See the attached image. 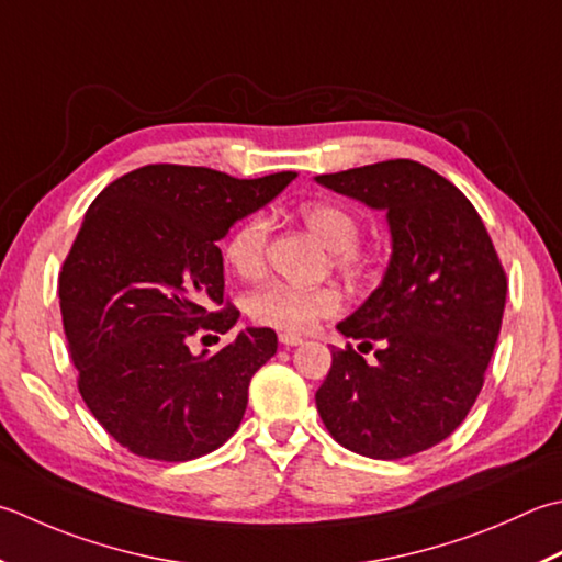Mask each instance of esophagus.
<instances>
[{"mask_svg":"<svg viewBox=\"0 0 562 562\" xmlns=\"http://www.w3.org/2000/svg\"><path fill=\"white\" fill-rule=\"evenodd\" d=\"M280 344L282 346H302L304 344V338L302 336H296V334H280Z\"/></svg>","mask_w":562,"mask_h":562,"instance_id":"esophagus-1","label":"esophagus"}]
</instances>
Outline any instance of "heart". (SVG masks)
<instances>
[{"label": "heart", "mask_w": 562, "mask_h": 562, "mask_svg": "<svg viewBox=\"0 0 562 562\" xmlns=\"http://www.w3.org/2000/svg\"><path fill=\"white\" fill-rule=\"evenodd\" d=\"M300 218L322 244L331 250L334 268L346 274H366L375 268L378 252L358 244L360 218L344 204L310 202L300 206ZM270 222L266 214H250L226 238L224 256L244 280L266 272ZM340 294L334 288H300L272 282L250 294L248 314L256 324L280 328L288 334L310 331L318 318L340 312Z\"/></svg>", "instance_id": "1"}]
</instances>
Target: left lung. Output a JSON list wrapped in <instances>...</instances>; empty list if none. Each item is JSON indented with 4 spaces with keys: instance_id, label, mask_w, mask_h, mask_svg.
<instances>
[{
    "instance_id": "8db88e82",
    "label": "left lung",
    "mask_w": 562,
    "mask_h": 562,
    "mask_svg": "<svg viewBox=\"0 0 562 562\" xmlns=\"http://www.w3.org/2000/svg\"><path fill=\"white\" fill-rule=\"evenodd\" d=\"M318 184L387 214L392 256L380 288L336 328L375 350H331L316 409L353 453L397 460L463 424L497 344L507 274L468 196L416 160L318 175Z\"/></svg>"
}]
</instances>
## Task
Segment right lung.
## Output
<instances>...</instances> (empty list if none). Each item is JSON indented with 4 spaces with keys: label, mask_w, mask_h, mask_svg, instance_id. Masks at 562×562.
Instances as JSON below:
<instances>
[{
    "label": "right lung",
    "mask_w": 562,
    "mask_h": 562,
    "mask_svg": "<svg viewBox=\"0 0 562 562\" xmlns=\"http://www.w3.org/2000/svg\"><path fill=\"white\" fill-rule=\"evenodd\" d=\"M296 172L236 180L190 165H146L87 209L58 280L77 387L131 453L182 463L226 443L246 414L250 378L278 350L272 328H244L218 353L194 334H226L228 228L272 202Z\"/></svg>",
    "instance_id": "add662e5"
}]
</instances>
